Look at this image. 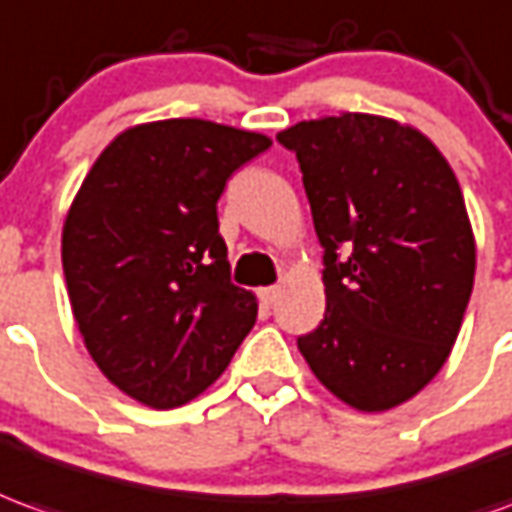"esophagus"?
<instances>
[{"label": "esophagus", "instance_id": "obj_1", "mask_svg": "<svg viewBox=\"0 0 512 512\" xmlns=\"http://www.w3.org/2000/svg\"><path fill=\"white\" fill-rule=\"evenodd\" d=\"M260 299L266 302V305H271V302H277V296H280V285H266V288H260Z\"/></svg>", "mask_w": 512, "mask_h": 512}]
</instances>
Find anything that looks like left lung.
Returning a JSON list of instances; mask_svg holds the SVG:
<instances>
[{
	"label": "left lung",
	"instance_id": "1",
	"mask_svg": "<svg viewBox=\"0 0 512 512\" xmlns=\"http://www.w3.org/2000/svg\"><path fill=\"white\" fill-rule=\"evenodd\" d=\"M277 141L299 160L324 246L327 310L299 352L341 402L391 410L441 371L474 288L455 171L427 135L368 113L299 121Z\"/></svg>",
	"mask_w": 512,
	"mask_h": 512
}]
</instances>
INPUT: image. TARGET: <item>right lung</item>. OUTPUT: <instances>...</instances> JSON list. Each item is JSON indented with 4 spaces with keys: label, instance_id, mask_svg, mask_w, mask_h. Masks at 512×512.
<instances>
[{
    "label": "right lung",
    "instance_id": "1",
    "mask_svg": "<svg viewBox=\"0 0 512 512\" xmlns=\"http://www.w3.org/2000/svg\"><path fill=\"white\" fill-rule=\"evenodd\" d=\"M268 146L213 121H152L121 132L82 180L63 224L71 310L99 371L135 402H191L255 327L216 202Z\"/></svg>",
    "mask_w": 512,
    "mask_h": 512
}]
</instances>
